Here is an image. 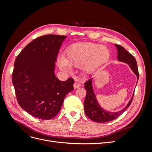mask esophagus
Segmentation results:
<instances>
[{"instance_id": "34e87169", "label": "esophagus", "mask_w": 152, "mask_h": 152, "mask_svg": "<svg viewBox=\"0 0 152 152\" xmlns=\"http://www.w3.org/2000/svg\"><path fill=\"white\" fill-rule=\"evenodd\" d=\"M81 86V85L78 83V82H75L74 84H73V87H74V89H77L79 88V87H80Z\"/></svg>"}]
</instances>
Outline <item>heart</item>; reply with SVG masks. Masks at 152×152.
I'll return each mask as SVG.
<instances>
[{
	"label": "heart",
	"instance_id": "obj_1",
	"mask_svg": "<svg viewBox=\"0 0 152 152\" xmlns=\"http://www.w3.org/2000/svg\"><path fill=\"white\" fill-rule=\"evenodd\" d=\"M110 49L104 45L93 42L73 44L65 51V58L58 59V65L61 70L69 71L70 66L79 67L90 73L102 65L110 57Z\"/></svg>",
	"mask_w": 152,
	"mask_h": 152
}]
</instances>
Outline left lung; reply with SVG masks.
<instances>
[{
    "instance_id": "1",
    "label": "left lung",
    "mask_w": 152,
    "mask_h": 152,
    "mask_svg": "<svg viewBox=\"0 0 152 152\" xmlns=\"http://www.w3.org/2000/svg\"><path fill=\"white\" fill-rule=\"evenodd\" d=\"M115 45L117 48L118 51V61L124 62L129 65L132 71L137 76V80H138L139 78V72L138 70H137V62L135 58L131 53L127 51L121 45L118 44H115ZM92 80H93V78H91L90 79L84 83V88L86 90L87 93L84 103L85 113L91 120L100 123L112 121L120 116L129 107L132 101L134 93H133L131 100L129 102L126 107L120 110V111L117 112H110L104 110L103 108L101 107L97 99H96V95L93 90Z\"/></svg>"
}]
</instances>
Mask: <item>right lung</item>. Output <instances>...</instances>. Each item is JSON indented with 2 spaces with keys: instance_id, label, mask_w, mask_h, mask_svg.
<instances>
[{
  "instance_id": "1",
  "label": "right lung",
  "mask_w": 152,
  "mask_h": 152,
  "mask_svg": "<svg viewBox=\"0 0 152 152\" xmlns=\"http://www.w3.org/2000/svg\"><path fill=\"white\" fill-rule=\"evenodd\" d=\"M66 36L45 35L32 40L18 55L12 75L18 102L31 115L43 120L60 111L74 80L61 81L55 75V62Z\"/></svg>"
}]
</instances>
